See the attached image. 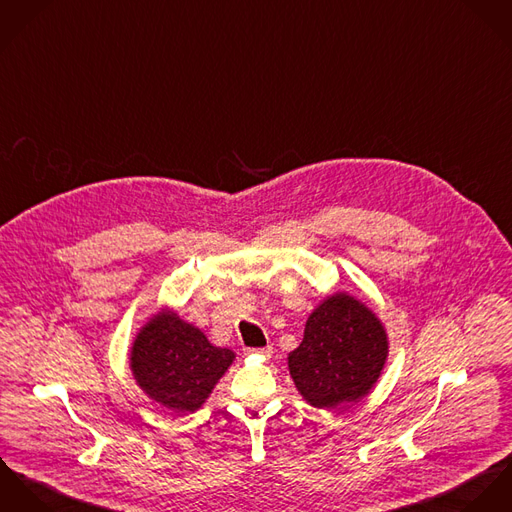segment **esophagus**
<instances>
[{"label":"esophagus","instance_id":"esophagus-1","mask_svg":"<svg viewBox=\"0 0 512 512\" xmlns=\"http://www.w3.org/2000/svg\"><path fill=\"white\" fill-rule=\"evenodd\" d=\"M249 353L251 355H261L263 359H269L271 357V353H273V349L267 345V347H257V349H249Z\"/></svg>","mask_w":512,"mask_h":512}]
</instances>
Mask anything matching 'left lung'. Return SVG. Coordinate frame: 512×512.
Segmentation results:
<instances>
[{"instance_id":"left-lung-1","label":"left lung","mask_w":512,"mask_h":512,"mask_svg":"<svg viewBox=\"0 0 512 512\" xmlns=\"http://www.w3.org/2000/svg\"><path fill=\"white\" fill-rule=\"evenodd\" d=\"M389 341L379 318L349 294H334L308 318L304 340L290 351V377L316 408L357 402L377 383Z\"/></svg>"}]
</instances>
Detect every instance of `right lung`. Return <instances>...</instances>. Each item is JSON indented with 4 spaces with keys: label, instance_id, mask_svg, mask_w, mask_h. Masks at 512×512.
Wrapping results in <instances>:
<instances>
[{
    "label": "right lung",
    "instance_id": "right-lung-1",
    "mask_svg": "<svg viewBox=\"0 0 512 512\" xmlns=\"http://www.w3.org/2000/svg\"><path fill=\"white\" fill-rule=\"evenodd\" d=\"M131 371L139 387L174 412L198 410L235 359L174 312L157 314L131 347Z\"/></svg>",
    "mask_w": 512,
    "mask_h": 512
}]
</instances>
